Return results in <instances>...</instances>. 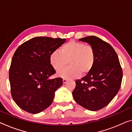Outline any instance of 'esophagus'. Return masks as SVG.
I'll return each instance as SVG.
<instances>
[{"label": "esophagus", "mask_w": 132, "mask_h": 132, "mask_svg": "<svg viewBox=\"0 0 132 132\" xmlns=\"http://www.w3.org/2000/svg\"><path fill=\"white\" fill-rule=\"evenodd\" d=\"M63 81V83L64 84H65V83L67 82V79H63V81Z\"/></svg>", "instance_id": "1"}]
</instances>
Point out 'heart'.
<instances>
[{
  "mask_svg": "<svg viewBox=\"0 0 132 132\" xmlns=\"http://www.w3.org/2000/svg\"><path fill=\"white\" fill-rule=\"evenodd\" d=\"M50 63L55 70L58 71L69 63L70 67L58 72L60 77L71 79L88 74L96 62L94 48L82 42L70 41L62 45L60 52L55 51L50 55Z\"/></svg>",
  "mask_w": 132,
  "mask_h": 132,
  "instance_id": "heart-1",
  "label": "heart"
}]
</instances>
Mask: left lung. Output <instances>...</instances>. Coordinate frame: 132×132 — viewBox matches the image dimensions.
Here are the masks:
<instances>
[{
	"label": "left lung",
	"mask_w": 132,
	"mask_h": 132,
	"mask_svg": "<svg viewBox=\"0 0 132 132\" xmlns=\"http://www.w3.org/2000/svg\"><path fill=\"white\" fill-rule=\"evenodd\" d=\"M94 48L96 62L92 70L76 81L72 92L78 104L91 111L107 106L120 88L123 72L118 56L110 44L95 36L80 39Z\"/></svg>",
	"instance_id": "left-lung-1"
}]
</instances>
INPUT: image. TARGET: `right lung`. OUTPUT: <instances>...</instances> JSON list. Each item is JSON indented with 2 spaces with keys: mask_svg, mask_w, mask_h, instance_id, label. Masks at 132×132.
I'll use <instances>...</instances> for the list:
<instances>
[{
  "mask_svg": "<svg viewBox=\"0 0 132 132\" xmlns=\"http://www.w3.org/2000/svg\"><path fill=\"white\" fill-rule=\"evenodd\" d=\"M65 40L35 37L16 50L9 69V81L12 98L22 110L37 114L52 104L55 92L63 82L62 78H50L55 73L50 55Z\"/></svg>",
  "mask_w": 132,
  "mask_h": 132,
  "instance_id": "1",
  "label": "right lung"
}]
</instances>
